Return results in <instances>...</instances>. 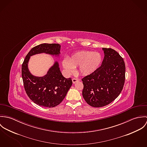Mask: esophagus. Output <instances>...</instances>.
I'll return each instance as SVG.
<instances>
[{
    "mask_svg": "<svg viewBox=\"0 0 147 147\" xmlns=\"http://www.w3.org/2000/svg\"><path fill=\"white\" fill-rule=\"evenodd\" d=\"M72 80V83H73V84H75L76 82H79V80H78V79H76V78H73Z\"/></svg>",
    "mask_w": 147,
    "mask_h": 147,
    "instance_id": "34e87169",
    "label": "esophagus"
}]
</instances>
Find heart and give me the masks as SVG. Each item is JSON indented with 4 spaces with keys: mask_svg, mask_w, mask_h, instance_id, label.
<instances>
[{
    "mask_svg": "<svg viewBox=\"0 0 147 147\" xmlns=\"http://www.w3.org/2000/svg\"><path fill=\"white\" fill-rule=\"evenodd\" d=\"M102 59L101 54L98 52L80 51L68 58L63 59L62 64L68 74L73 72L75 68L79 66V74L83 76H88L94 72L100 67Z\"/></svg>",
    "mask_w": 147,
    "mask_h": 147,
    "instance_id": "obj_1",
    "label": "heart"
}]
</instances>
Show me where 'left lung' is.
Wrapping results in <instances>:
<instances>
[{"instance_id":"left-lung-1","label":"left lung","mask_w":147,"mask_h":147,"mask_svg":"<svg viewBox=\"0 0 147 147\" xmlns=\"http://www.w3.org/2000/svg\"><path fill=\"white\" fill-rule=\"evenodd\" d=\"M104 58L101 65L82 79L83 96L88 105L95 107L109 105L120 94L125 81L123 59L114 50L102 48Z\"/></svg>"}]
</instances>
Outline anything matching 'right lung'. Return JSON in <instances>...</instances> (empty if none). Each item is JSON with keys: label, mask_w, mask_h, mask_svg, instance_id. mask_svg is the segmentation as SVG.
I'll return each mask as SVG.
<instances>
[{"label": "right lung", "mask_w": 147, "mask_h": 147, "mask_svg": "<svg viewBox=\"0 0 147 147\" xmlns=\"http://www.w3.org/2000/svg\"><path fill=\"white\" fill-rule=\"evenodd\" d=\"M61 46L57 43H42L32 48L22 64V78L25 92L29 98L42 107H53L59 105L65 97L72 82L65 78L60 70L58 61H55L43 76L33 75L28 68L32 56L45 53L60 58Z\"/></svg>", "instance_id": "obj_1"}]
</instances>
